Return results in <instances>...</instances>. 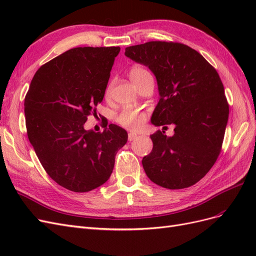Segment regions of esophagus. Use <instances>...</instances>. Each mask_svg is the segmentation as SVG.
Instances as JSON below:
<instances>
[{"label": "esophagus", "mask_w": 256, "mask_h": 256, "mask_svg": "<svg viewBox=\"0 0 256 256\" xmlns=\"http://www.w3.org/2000/svg\"><path fill=\"white\" fill-rule=\"evenodd\" d=\"M136 138H138V134H134V132H129V134H128V140H129L130 142L136 140Z\"/></svg>", "instance_id": "esophagus-1"}]
</instances>
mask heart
<instances>
[{
	"instance_id": "b5f03b06",
	"label": "heart",
	"mask_w": 256,
	"mask_h": 256,
	"mask_svg": "<svg viewBox=\"0 0 256 256\" xmlns=\"http://www.w3.org/2000/svg\"><path fill=\"white\" fill-rule=\"evenodd\" d=\"M150 74L146 70L145 68L140 67V66H134L131 68V70L129 72V76L131 81H132L136 85L140 83L146 76ZM113 86V82H110L108 84L106 90V95L109 96L110 92L112 90ZM116 120L120 124V125L126 127L131 130H138L140 129L143 124L146 120V115L143 112H140L138 110L134 109H125L122 110L116 118Z\"/></svg>"
}]
</instances>
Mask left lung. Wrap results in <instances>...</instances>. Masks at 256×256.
<instances>
[{
    "label": "left lung",
    "mask_w": 256,
    "mask_h": 256,
    "mask_svg": "<svg viewBox=\"0 0 256 256\" xmlns=\"http://www.w3.org/2000/svg\"><path fill=\"white\" fill-rule=\"evenodd\" d=\"M125 56L156 76L159 102L150 122L174 125V134L150 136L152 150L142 160L150 180L166 189H184L208 173L221 152L228 104L216 69L203 56L180 42H148Z\"/></svg>",
    "instance_id": "left-lung-1"
}]
</instances>
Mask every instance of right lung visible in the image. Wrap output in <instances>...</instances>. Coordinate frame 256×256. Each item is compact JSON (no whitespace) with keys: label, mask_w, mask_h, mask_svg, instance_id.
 Here are the masks:
<instances>
[{"label":"right lung","mask_w":256,"mask_h":256,"mask_svg":"<svg viewBox=\"0 0 256 256\" xmlns=\"http://www.w3.org/2000/svg\"><path fill=\"white\" fill-rule=\"evenodd\" d=\"M120 47L68 50L36 72L24 99L28 140L46 172L62 187L88 192L109 180L125 129L85 130L102 102Z\"/></svg>","instance_id":"right-lung-1"}]
</instances>
